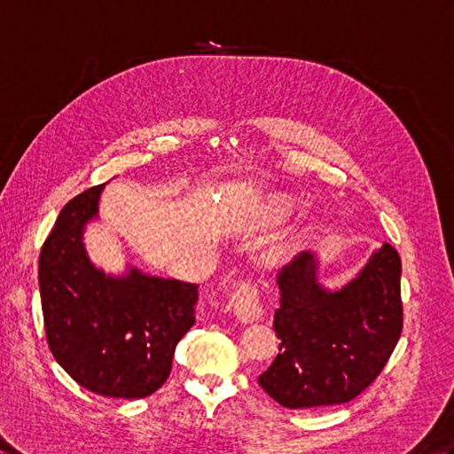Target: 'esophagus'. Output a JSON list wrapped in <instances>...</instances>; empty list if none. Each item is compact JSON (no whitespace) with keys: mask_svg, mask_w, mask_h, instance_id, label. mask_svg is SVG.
Here are the masks:
<instances>
[{"mask_svg":"<svg viewBox=\"0 0 454 454\" xmlns=\"http://www.w3.org/2000/svg\"><path fill=\"white\" fill-rule=\"evenodd\" d=\"M231 310L239 322L251 324L257 322L262 317V307L259 303V292L249 280L239 282L230 297Z\"/></svg>","mask_w":454,"mask_h":454,"instance_id":"obj_1","label":"esophagus"}]
</instances>
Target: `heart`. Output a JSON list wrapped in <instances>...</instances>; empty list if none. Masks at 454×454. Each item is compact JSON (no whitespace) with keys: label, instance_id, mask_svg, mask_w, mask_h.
Listing matches in <instances>:
<instances>
[{"label":"heart","instance_id":"1","mask_svg":"<svg viewBox=\"0 0 454 454\" xmlns=\"http://www.w3.org/2000/svg\"><path fill=\"white\" fill-rule=\"evenodd\" d=\"M292 208H294L292 200H287V197H284V195H276V197H272V200L269 201V205H266L264 216L272 224L282 223V220H286L287 215L292 213ZM276 257H278L276 251L269 254V259H276Z\"/></svg>","mask_w":454,"mask_h":454}]
</instances>
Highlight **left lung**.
I'll return each mask as SVG.
<instances>
[{
  "label": "left lung",
  "mask_w": 454,
  "mask_h": 454,
  "mask_svg": "<svg viewBox=\"0 0 454 454\" xmlns=\"http://www.w3.org/2000/svg\"><path fill=\"white\" fill-rule=\"evenodd\" d=\"M274 332L280 353L259 376L286 409L343 404L389 360L403 330L401 257L389 243L338 289L318 282V257L303 251L278 274Z\"/></svg>",
  "instance_id": "obj_1"
}]
</instances>
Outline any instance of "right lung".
<instances>
[{
	"label": "right lung",
	"mask_w": 454,
	"mask_h": 454,
	"mask_svg": "<svg viewBox=\"0 0 454 454\" xmlns=\"http://www.w3.org/2000/svg\"><path fill=\"white\" fill-rule=\"evenodd\" d=\"M106 184L68 201L40 253L48 343L76 383L101 397L144 399L167 381L174 348L195 324L197 286L136 266L103 272L84 247Z\"/></svg>",
	"instance_id": "obj_1"
}]
</instances>
